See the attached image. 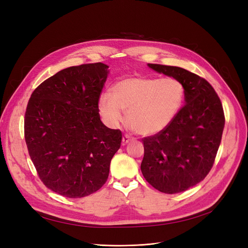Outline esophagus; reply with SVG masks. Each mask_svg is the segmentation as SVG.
Returning a JSON list of instances; mask_svg holds the SVG:
<instances>
[{
    "mask_svg": "<svg viewBox=\"0 0 248 248\" xmlns=\"http://www.w3.org/2000/svg\"><path fill=\"white\" fill-rule=\"evenodd\" d=\"M132 140H134L133 137H130L129 135H124V136L123 137V144L125 145L126 143H129V142L132 141Z\"/></svg>",
    "mask_w": 248,
    "mask_h": 248,
    "instance_id": "1",
    "label": "esophagus"
}]
</instances>
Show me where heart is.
<instances>
[{
	"label": "heart",
	"instance_id": "b5f03b06",
	"mask_svg": "<svg viewBox=\"0 0 248 248\" xmlns=\"http://www.w3.org/2000/svg\"><path fill=\"white\" fill-rule=\"evenodd\" d=\"M185 101V87L176 78L129 77L115 82L111 95L99 98V112L105 124L116 126L125 112L131 129L143 136L166 130L179 115Z\"/></svg>",
	"mask_w": 248,
	"mask_h": 248
}]
</instances>
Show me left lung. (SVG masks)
I'll list each match as a JSON object with an SVG mask.
<instances>
[{"mask_svg": "<svg viewBox=\"0 0 248 248\" xmlns=\"http://www.w3.org/2000/svg\"><path fill=\"white\" fill-rule=\"evenodd\" d=\"M163 75L180 79L185 87V105L166 130L142 139L145 180L167 194L186 191L212 170L225 125L223 105L209 82L177 66L149 63Z\"/></svg>", "mask_w": 248, "mask_h": 248, "instance_id": "8db88e82", "label": "left lung"}]
</instances>
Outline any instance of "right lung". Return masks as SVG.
Listing matches in <instances>:
<instances>
[{
  "mask_svg": "<svg viewBox=\"0 0 248 248\" xmlns=\"http://www.w3.org/2000/svg\"><path fill=\"white\" fill-rule=\"evenodd\" d=\"M108 76L101 62L62 69L43 81L27 103L24 138L44 185L64 197L98 191L108 179L122 132L103 124L99 98Z\"/></svg>",
  "mask_w": 248,
  "mask_h": 248,
  "instance_id": "1",
  "label": "right lung"
}]
</instances>
